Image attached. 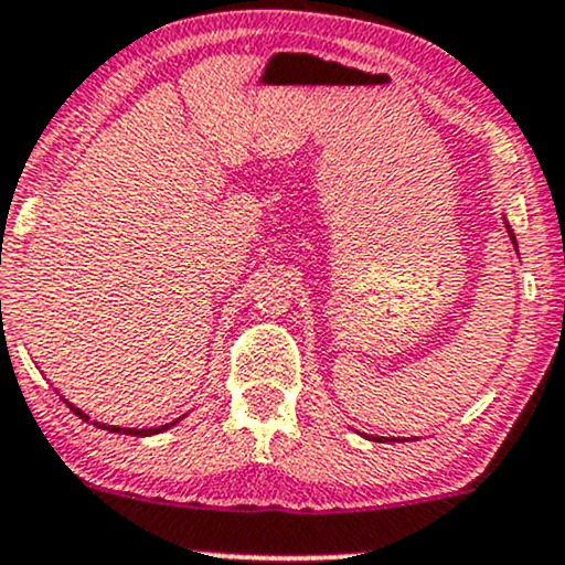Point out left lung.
Instances as JSON below:
<instances>
[{
	"label": "left lung",
	"mask_w": 565,
	"mask_h": 565,
	"mask_svg": "<svg viewBox=\"0 0 565 565\" xmlns=\"http://www.w3.org/2000/svg\"><path fill=\"white\" fill-rule=\"evenodd\" d=\"M508 234H511V239H513V247H515V236H513V231H511V226H508Z\"/></svg>",
	"instance_id": "obj_1"
}]
</instances>
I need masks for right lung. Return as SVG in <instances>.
<instances>
[{"label":"right lung","mask_w":565,"mask_h":565,"mask_svg":"<svg viewBox=\"0 0 565 565\" xmlns=\"http://www.w3.org/2000/svg\"><path fill=\"white\" fill-rule=\"evenodd\" d=\"M67 403V399H65ZM67 407H71L73 413H76L78 418H84V420H88V416L84 411H81V407H76L73 403H67ZM179 424V420H173V424H166V426H154V429H120V426H110V424H99V420H94V426H99V429H107V431H118V434H131V437H152V434H160V431H168L171 429V426H175Z\"/></svg>","instance_id":"right-lung-1"}]
</instances>
